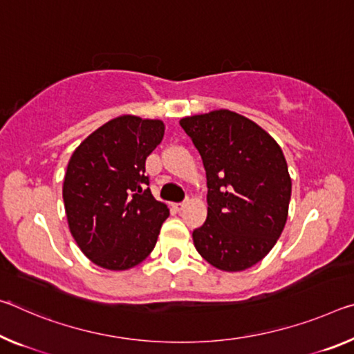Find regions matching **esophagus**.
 Segmentation results:
<instances>
[{
  "mask_svg": "<svg viewBox=\"0 0 354 354\" xmlns=\"http://www.w3.org/2000/svg\"><path fill=\"white\" fill-rule=\"evenodd\" d=\"M186 206H187V201H181V203H175V207H176L178 211H183Z\"/></svg>",
  "mask_w": 354,
  "mask_h": 354,
  "instance_id": "esophagus-1",
  "label": "esophagus"
}]
</instances>
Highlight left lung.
I'll use <instances>...</instances> for the list:
<instances>
[{"label": "left lung", "mask_w": 354, "mask_h": 354, "mask_svg": "<svg viewBox=\"0 0 354 354\" xmlns=\"http://www.w3.org/2000/svg\"><path fill=\"white\" fill-rule=\"evenodd\" d=\"M207 179V217L195 249L222 271L252 268L274 248L288 216L291 179L282 149L266 131L230 110L183 118Z\"/></svg>", "instance_id": "1"}]
</instances>
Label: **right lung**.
Instances as JSON below:
<instances>
[{
  "label": "right lung",
  "mask_w": 354,
  "mask_h": 354,
  "mask_svg": "<svg viewBox=\"0 0 354 354\" xmlns=\"http://www.w3.org/2000/svg\"><path fill=\"white\" fill-rule=\"evenodd\" d=\"M164 131L159 120L122 115L72 154L63 184L67 223L94 265L124 271L153 252L170 211L151 194L145 164Z\"/></svg>",
  "instance_id": "obj_1"
}]
</instances>
